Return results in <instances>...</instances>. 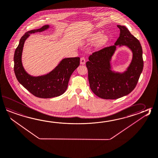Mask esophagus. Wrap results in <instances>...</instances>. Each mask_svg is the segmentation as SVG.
<instances>
[{"label":"esophagus","mask_w":158,"mask_h":158,"mask_svg":"<svg viewBox=\"0 0 158 158\" xmlns=\"http://www.w3.org/2000/svg\"><path fill=\"white\" fill-rule=\"evenodd\" d=\"M85 64V60L84 57H81V64Z\"/></svg>","instance_id":"esophagus-1"}]
</instances>
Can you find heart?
Instances as JSON below:
<instances>
[{
	"label": "heart",
	"mask_w": 158,
	"mask_h": 158,
	"mask_svg": "<svg viewBox=\"0 0 158 158\" xmlns=\"http://www.w3.org/2000/svg\"><path fill=\"white\" fill-rule=\"evenodd\" d=\"M107 39L108 38L107 36H103V34L102 32L98 31L91 34L88 40L91 42H98V45H102L106 43Z\"/></svg>",
	"instance_id": "obj_1"
}]
</instances>
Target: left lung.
<instances>
[{
    "mask_svg": "<svg viewBox=\"0 0 158 158\" xmlns=\"http://www.w3.org/2000/svg\"><path fill=\"white\" fill-rule=\"evenodd\" d=\"M117 26L120 32L114 45L94 52L86 63L91 90L106 100H115L130 94L137 84L143 67L142 49L139 40L125 26ZM117 45L126 46L132 52V61L123 72L113 71L110 63Z\"/></svg>",
    "mask_w": 158,
    "mask_h": 158,
    "instance_id": "left-lung-1",
    "label": "left lung"
}]
</instances>
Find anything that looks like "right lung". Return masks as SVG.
I'll return each mask as SVG.
<instances>
[{
	"instance_id": "right-lung-1",
	"label": "right lung",
	"mask_w": 158,
	"mask_h": 158,
	"mask_svg": "<svg viewBox=\"0 0 158 158\" xmlns=\"http://www.w3.org/2000/svg\"><path fill=\"white\" fill-rule=\"evenodd\" d=\"M49 27L48 25H44L40 29L26 32L20 39L14 55V71L17 81L34 96L42 98H50L64 94L67 89L71 74L80 64L79 57L65 58L51 71L45 75L34 77L25 71L22 62L23 48L25 40L30 34L42 32Z\"/></svg>"
}]
</instances>
